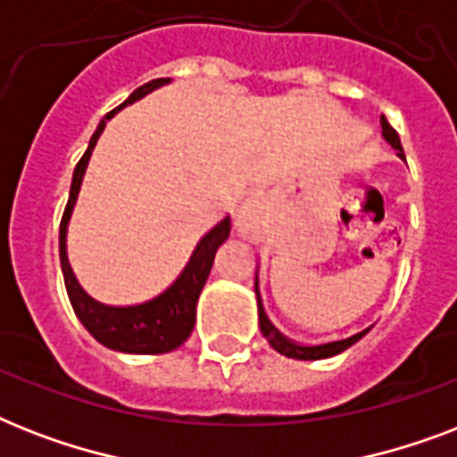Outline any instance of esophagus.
I'll return each mask as SVG.
<instances>
[{"label": "esophagus", "mask_w": 457, "mask_h": 457, "mask_svg": "<svg viewBox=\"0 0 457 457\" xmlns=\"http://www.w3.org/2000/svg\"><path fill=\"white\" fill-rule=\"evenodd\" d=\"M265 211H268V196L263 192L251 194L249 199H244V204L235 213L237 235L249 242H261L265 228Z\"/></svg>", "instance_id": "34e87169"}]
</instances>
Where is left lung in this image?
<instances>
[{
	"mask_svg": "<svg viewBox=\"0 0 457 457\" xmlns=\"http://www.w3.org/2000/svg\"><path fill=\"white\" fill-rule=\"evenodd\" d=\"M382 137L389 142L394 149H396L398 158H403L405 161V154H403V146H401V139H398L396 130L391 128L389 120L382 116ZM253 289H256V301H258V327H261V334H263L265 339H268V344H270L278 353L287 355V358H294V361H322V358H332V355L341 353V351H346L348 346H353L355 341H361L365 334L370 332L368 329H362V332L353 334V337H348V339H339V341H327V344H296V341L287 339L285 334L278 332L275 329V325H272L270 320H268V315H265L263 311V301H261V292H258V272H256V285H253Z\"/></svg>",
	"mask_w": 457,
	"mask_h": 457,
	"instance_id": "left-lung-1",
	"label": "left lung"
}]
</instances>
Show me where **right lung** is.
Masks as SVG:
<instances>
[{
    "label": "right lung",
    "mask_w": 457,
    "mask_h": 457,
    "mask_svg": "<svg viewBox=\"0 0 457 457\" xmlns=\"http://www.w3.org/2000/svg\"><path fill=\"white\" fill-rule=\"evenodd\" d=\"M170 85V78H158V80L146 82L142 87H137L128 99H125L118 109L102 118V123L96 125L95 135L89 139L87 152L82 154L80 163L75 165L73 182H71V194H68L66 211L61 218L59 229V258H61V272H63V282H66V292L71 305H73L75 315L82 322V327L95 337L102 346L111 348V351H120V353H135V355H156L168 353L182 346L196 322V303H199V294L206 285L211 268H213L215 251L220 249V244L228 242L229 237V218H222L218 225L208 229L206 235L201 237L199 244L194 246L192 256L187 261V265L179 270V275L172 279L170 285L165 287L163 292L156 294L154 299L145 301V303L135 305H109L102 301L92 299L80 282L75 279L71 263H68L66 253V235L68 222L73 215L75 201L80 194L82 179L87 172L89 158L95 152L96 142L102 137L104 128L111 118L116 116L118 111L125 109L128 104L139 102L142 96H146L154 89Z\"/></svg>",
    "instance_id": "right-lung-1"
}]
</instances>
